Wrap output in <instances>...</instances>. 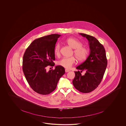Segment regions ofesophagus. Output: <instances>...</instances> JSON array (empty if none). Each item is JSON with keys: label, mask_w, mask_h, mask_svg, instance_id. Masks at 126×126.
Wrapping results in <instances>:
<instances>
[{"label": "esophagus", "mask_w": 126, "mask_h": 126, "mask_svg": "<svg viewBox=\"0 0 126 126\" xmlns=\"http://www.w3.org/2000/svg\"><path fill=\"white\" fill-rule=\"evenodd\" d=\"M70 71V70H69V69H65V73H68Z\"/></svg>", "instance_id": "obj_1"}]
</instances>
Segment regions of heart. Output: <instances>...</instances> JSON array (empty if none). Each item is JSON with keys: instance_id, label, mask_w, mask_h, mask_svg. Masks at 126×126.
I'll return each mask as SVG.
<instances>
[{"instance_id": "heart-1", "label": "heart", "mask_w": 126, "mask_h": 126, "mask_svg": "<svg viewBox=\"0 0 126 126\" xmlns=\"http://www.w3.org/2000/svg\"><path fill=\"white\" fill-rule=\"evenodd\" d=\"M65 42L69 46L74 49L73 51L74 53L79 61H83L87 58L89 55V50L86 47H83L82 43L79 41L75 38H68L66 39ZM60 49L61 45L59 43H58L54 48V53L55 55H60ZM75 62V58L72 56L62 58L58 61L57 64L64 68L68 69Z\"/></svg>"}]
</instances>
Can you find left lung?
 <instances>
[{
  "label": "left lung",
  "instance_id": "left-lung-1",
  "mask_svg": "<svg viewBox=\"0 0 126 126\" xmlns=\"http://www.w3.org/2000/svg\"><path fill=\"white\" fill-rule=\"evenodd\" d=\"M79 34L88 40L90 53L85 61L77 67L81 71L74 72L75 76L73 83L79 91L87 93L94 91L100 84L107 67V60L104 47L95 37ZM83 70L86 73L82 75L80 73Z\"/></svg>",
  "mask_w": 126,
  "mask_h": 126
}]
</instances>
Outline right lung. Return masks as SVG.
<instances>
[{
    "instance_id": "obj_1",
    "label": "right lung",
    "mask_w": 126,
    "mask_h": 126,
    "mask_svg": "<svg viewBox=\"0 0 126 126\" xmlns=\"http://www.w3.org/2000/svg\"><path fill=\"white\" fill-rule=\"evenodd\" d=\"M61 35L50 34L36 39L24 53L23 72L31 88L38 94L45 95L53 92L65 73V68L60 65L54 70L46 71L47 66L55 65L54 48Z\"/></svg>"
}]
</instances>
